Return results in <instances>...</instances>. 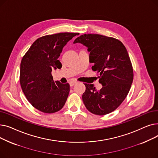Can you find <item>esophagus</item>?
I'll list each match as a JSON object with an SVG mask.
<instances>
[{"mask_svg":"<svg viewBox=\"0 0 158 158\" xmlns=\"http://www.w3.org/2000/svg\"><path fill=\"white\" fill-rule=\"evenodd\" d=\"M76 83H77V82H76V81H71V82H70V86H73Z\"/></svg>","mask_w":158,"mask_h":158,"instance_id":"34e87169","label":"esophagus"}]
</instances>
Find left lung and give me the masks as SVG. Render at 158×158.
Returning <instances> with one entry per match:
<instances>
[{"mask_svg": "<svg viewBox=\"0 0 158 158\" xmlns=\"http://www.w3.org/2000/svg\"><path fill=\"white\" fill-rule=\"evenodd\" d=\"M81 43L88 47L92 69L97 72L102 87L97 90L93 85L85 83L82 94L86 109L92 113L104 115L114 110L127 97L132 81L133 69L127 49L117 39L97 34H85L73 44Z\"/></svg>", "mask_w": 158, "mask_h": 158, "instance_id": "obj_1", "label": "left lung"}]
</instances>
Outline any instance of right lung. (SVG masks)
Instances as JSON below:
<instances>
[{
  "label": "right lung",
  "mask_w": 158,
  "mask_h": 158,
  "mask_svg": "<svg viewBox=\"0 0 158 158\" xmlns=\"http://www.w3.org/2000/svg\"><path fill=\"white\" fill-rule=\"evenodd\" d=\"M79 33L60 32L38 38L23 56L20 82L27 101L38 110L53 113L62 109L70 92L69 83L54 81L53 69H60L58 60L63 47Z\"/></svg>",
  "instance_id": "obj_1"
}]
</instances>
